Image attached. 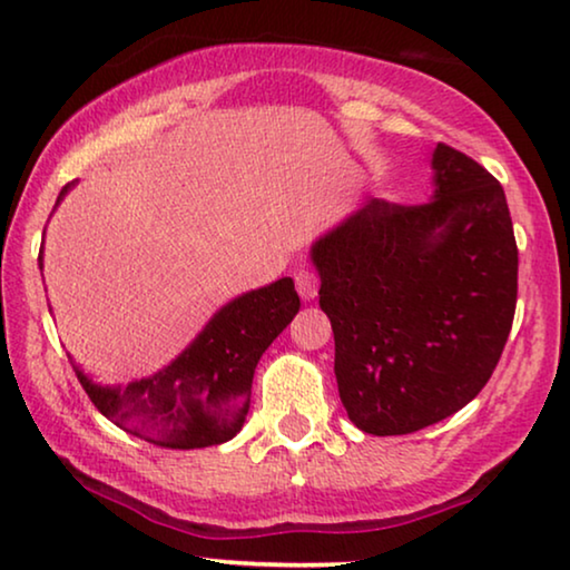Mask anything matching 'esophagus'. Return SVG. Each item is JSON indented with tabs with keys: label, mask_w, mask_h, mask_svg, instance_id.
Masks as SVG:
<instances>
[{
	"label": "esophagus",
	"mask_w": 570,
	"mask_h": 570,
	"mask_svg": "<svg viewBox=\"0 0 570 570\" xmlns=\"http://www.w3.org/2000/svg\"><path fill=\"white\" fill-rule=\"evenodd\" d=\"M294 284H296V292H299V296H302L304 302H309V299H314V296H317L320 278H317V274H314V271H309V268L296 271Z\"/></svg>",
	"instance_id": "1"
}]
</instances>
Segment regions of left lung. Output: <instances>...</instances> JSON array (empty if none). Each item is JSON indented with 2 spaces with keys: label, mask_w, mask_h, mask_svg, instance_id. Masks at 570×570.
<instances>
[{
  "label": "left lung",
  "mask_w": 570,
  "mask_h": 570,
  "mask_svg": "<svg viewBox=\"0 0 570 570\" xmlns=\"http://www.w3.org/2000/svg\"><path fill=\"white\" fill-rule=\"evenodd\" d=\"M435 199H371L314 243L347 417L406 435L487 386L512 330L517 240L502 184L438 142Z\"/></svg>",
  "instance_id": "left-lung-1"
}]
</instances>
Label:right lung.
Segmentation results:
<instances>
[{
    "instance_id": "1",
    "label": "right lung",
    "mask_w": 570,
    "mask_h": 570,
    "mask_svg": "<svg viewBox=\"0 0 570 570\" xmlns=\"http://www.w3.org/2000/svg\"><path fill=\"white\" fill-rule=\"evenodd\" d=\"M63 186L61 197L68 191ZM42 268V250H40ZM299 312L292 278L237 296L156 376L101 389L76 368L97 410L130 435L160 448H207L237 435L250 406L261 355Z\"/></svg>"
}]
</instances>
